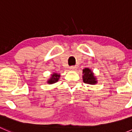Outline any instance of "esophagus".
<instances>
[{
	"instance_id": "obj_1",
	"label": "esophagus",
	"mask_w": 132,
	"mask_h": 132,
	"mask_svg": "<svg viewBox=\"0 0 132 132\" xmlns=\"http://www.w3.org/2000/svg\"><path fill=\"white\" fill-rule=\"evenodd\" d=\"M76 68H77V67H76L75 66H71L70 67V70H73H73H75Z\"/></svg>"
}]
</instances>
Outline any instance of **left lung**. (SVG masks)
<instances>
[{"label": "left lung", "instance_id": "1", "mask_svg": "<svg viewBox=\"0 0 132 132\" xmlns=\"http://www.w3.org/2000/svg\"><path fill=\"white\" fill-rule=\"evenodd\" d=\"M83 81L84 83L89 84H95L97 82L94 74L89 68H85L83 70Z\"/></svg>", "mask_w": 132, "mask_h": 132}]
</instances>
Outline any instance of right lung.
Masks as SVG:
<instances>
[{
  "mask_svg": "<svg viewBox=\"0 0 132 132\" xmlns=\"http://www.w3.org/2000/svg\"><path fill=\"white\" fill-rule=\"evenodd\" d=\"M60 75H59L57 74V73H54L52 75V78L48 81V84H53L55 83V82H57L58 80L59 79Z\"/></svg>",
  "mask_w": 132,
  "mask_h": 132,
  "instance_id": "right-lung-1",
  "label": "right lung"
}]
</instances>
